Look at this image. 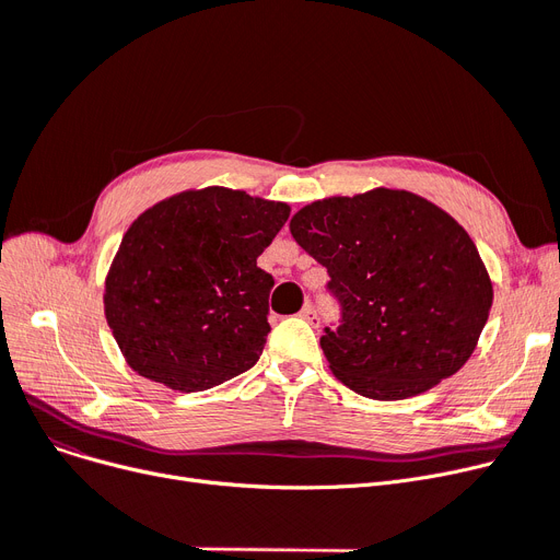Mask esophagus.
<instances>
[{"label":"esophagus","instance_id":"esophagus-1","mask_svg":"<svg viewBox=\"0 0 560 560\" xmlns=\"http://www.w3.org/2000/svg\"><path fill=\"white\" fill-rule=\"evenodd\" d=\"M301 316H303L305 320H310L312 325L318 320V314H316V310H314L310 303H305V307L301 310Z\"/></svg>","mask_w":560,"mask_h":560}]
</instances>
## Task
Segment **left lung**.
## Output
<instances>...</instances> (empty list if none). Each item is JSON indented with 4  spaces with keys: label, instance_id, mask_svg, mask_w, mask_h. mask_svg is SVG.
<instances>
[{
    "label": "left lung",
    "instance_id": "obj_1",
    "mask_svg": "<svg viewBox=\"0 0 560 560\" xmlns=\"http://www.w3.org/2000/svg\"><path fill=\"white\" fill-rule=\"evenodd\" d=\"M289 230L327 269L341 305L320 348L332 373L373 400H405L454 375L492 305L479 250L447 212L418 194L377 187L293 214Z\"/></svg>",
    "mask_w": 560,
    "mask_h": 560
}]
</instances>
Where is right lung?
I'll return each instance as SVG.
<instances>
[{"mask_svg":"<svg viewBox=\"0 0 560 560\" xmlns=\"http://www.w3.org/2000/svg\"><path fill=\"white\" fill-rule=\"evenodd\" d=\"M289 212L287 203L206 187L164 199L130 223L104 291L128 366L180 393L253 369L271 332L273 289L257 257Z\"/></svg>","mask_w":560,"mask_h":560,"instance_id":"1","label":"right lung"}]
</instances>
